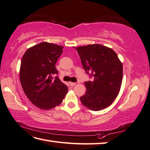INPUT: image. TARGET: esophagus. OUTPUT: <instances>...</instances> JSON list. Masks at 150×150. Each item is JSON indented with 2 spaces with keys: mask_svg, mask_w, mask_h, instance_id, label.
<instances>
[{
  "mask_svg": "<svg viewBox=\"0 0 150 150\" xmlns=\"http://www.w3.org/2000/svg\"><path fill=\"white\" fill-rule=\"evenodd\" d=\"M75 84H76L75 83H72V82H70L69 83V84H70L71 86H75Z\"/></svg>",
  "mask_w": 150,
  "mask_h": 150,
  "instance_id": "34e87169",
  "label": "esophagus"
}]
</instances>
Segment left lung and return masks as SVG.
Returning <instances> with one entry per match:
<instances>
[{"label":"left lung","mask_w":150,"mask_h":150,"mask_svg":"<svg viewBox=\"0 0 150 150\" xmlns=\"http://www.w3.org/2000/svg\"><path fill=\"white\" fill-rule=\"evenodd\" d=\"M84 69L94 77L84 83L86 93L80 97L82 104L93 111L110 106L119 94L122 79V64L115 51L99 44L77 48Z\"/></svg>","instance_id":"8db88e82"}]
</instances>
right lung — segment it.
<instances>
[{
  "mask_svg": "<svg viewBox=\"0 0 150 150\" xmlns=\"http://www.w3.org/2000/svg\"><path fill=\"white\" fill-rule=\"evenodd\" d=\"M62 46L47 42L28 48L21 59L20 79L26 96L33 104L44 110L59 105L68 87L57 77L55 64L63 52Z\"/></svg>",
  "mask_w": 150,
  "mask_h": 150,
  "instance_id": "obj_1",
  "label": "right lung"
}]
</instances>
